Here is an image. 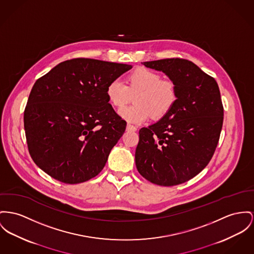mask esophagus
<instances>
[{"instance_id":"1","label":"esophagus","mask_w":254,"mask_h":254,"mask_svg":"<svg viewBox=\"0 0 254 254\" xmlns=\"http://www.w3.org/2000/svg\"><path fill=\"white\" fill-rule=\"evenodd\" d=\"M126 129H127V131H133V132L136 131V127L134 125H131V124H127Z\"/></svg>"}]
</instances>
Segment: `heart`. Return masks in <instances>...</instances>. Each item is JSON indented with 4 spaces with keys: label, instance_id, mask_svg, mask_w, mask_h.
<instances>
[{
    "label": "heart",
    "instance_id": "heart-1",
    "mask_svg": "<svg viewBox=\"0 0 254 254\" xmlns=\"http://www.w3.org/2000/svg\"><path fill=\"white\" fill-rule=\"evenodd\" d=\"M135 95L134 106L121 109L119 116L132 123H142L149 119H161L169 114L177 101L174 82L162 79L152 70L138 68L128 78L127 85L115 79L107 86V96L116 108H122Z\"/></svg>",
    "mask_w": 254,
    "mask_h": 254
}]
</instances>
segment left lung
<instances>
[{"label": "left lung", "instance_id": "8db88e82", "mask_svg": "<svg viewBox=\"0 0 254 254\" xmlns=\"http://www.w3.org/2000/svg\"><path fill=\"white\" fill-rule=\"evenodd\" d=\"M177 86V101L158 122L139 130L135 153L139 174L153 184L175 186L197 175L220 139L223 107L216 80L184 59L142 64Z\"/></svg>", "mask_w": 254, "mask_h": 254}]
</instances>
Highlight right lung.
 Returning <instances> with one entry per match:
<instances>
[{
  "instance_id": "1",
  "label": "right lung",
  "mask_w": 254,
  "mask_h": 254,
  "mask_svg": "<svg viewBox=\"0 0 254 254\" xmlns=\"http://www.w3.org/2000/svg\"><path fill=\"white\" fill-rule=\"evenodd\" d=\"M132 67L79 58L59 64L34 83L24 127L39 169L65 184L100 173L126 129L109 103L107 86Z\"/></svg>"
}]
</instances>
